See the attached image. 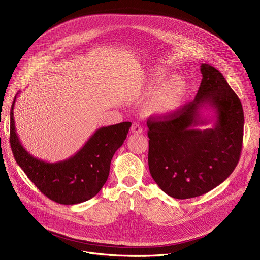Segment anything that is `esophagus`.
I'll return each mask as SVG.
<instances>
[{"mask_svg":"<svg viewBox=\"0 0 260 260\" xmlns=\"http://www.w3.org/2000/svg\"><path fill=\"white\" fill-rule=\"evenodd\" d=\"M131 132L133 134H141L143 132L142 126L139 124V123H133V125L131 127Z\"/></svg>","mask_w":260,"mask_h":260,"instance_id":"34e87169","label":"esophagus"}]
</instances>
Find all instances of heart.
Wrapping results in <instances>:
<instances>
[{"label": "heart", "mask_w": 260, "mask_h": 260, "mask_svg": "<svg viewBox=\"0 0 260 260\" xmlns=\"http://www.w3.org/2000/svg\"><path fill=\"white\" fill-rule=\"evenodd\" d=\"M168 75L166 70H158L149 75L144 85L145 93L152 97L146 106L147 112L161 118L174 114L187 92V84L182 78L172 76L167 79Z\"/></svg>", "instance_id": "heart-1"}]
</instances>
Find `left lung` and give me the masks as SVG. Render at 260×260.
Masks as SVG:
<instances>
[{
  "instance_id": "8db88e82",
  "label": "left lung",
  "mask_w": 260,
  "mask_h": 260,
  "mask_svg": "<svg viewBox=\"0 0 260 260\" xmlns=\"http://www.w3.org/2000/svg\"><path fill=\"white\" fill-rule=\"evenodd\" d=\"M195 99L163 119L147 120L148 168L158 186L176 199L201 196L236 168L242 147V105L222 74L209 64ZM208 108L212 119L203 117ZM213 122L211 129L198 126Z\"/></svg>"
}]
</instances>
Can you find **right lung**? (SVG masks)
Masks as SVG:
<instances>
[{
    "mask_svg": "<svg viewBox=\"0 0 260 260\" xmlns=\"http://www.w3.org/2000/svg\"><path fill=\"white\" fill-rule=\"evenodd\" d=\"M17 95L10 111L9 139L13 157L27 177L41 193L60 204H77L97 195L107 180L113 156L126 139L132 123L100 127L74 156L46 162L29 154L19 140L13 118Z\"/></svg>",
    "mask_w": 260,
    "mask_h": 260,
    "instance_id": "add662e5",
    "label": "right lung"
}]
</instances>
